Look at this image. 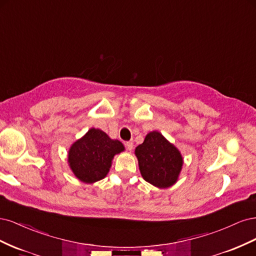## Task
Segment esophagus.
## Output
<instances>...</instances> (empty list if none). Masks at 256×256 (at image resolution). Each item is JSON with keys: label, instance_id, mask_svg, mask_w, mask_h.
I'll list each match as a JSON object with an SVG mask.
<instances>
[{"label": "esophagus", "instance_id": "1", "mask_svg": "<svg viewBox=\"0 0 256 256\" xmlns=\"http://www.w3.org/2000/svg\"><path fill=\"white\" fill-rule=\"evenodd\" d=\"M125 146H126V148L128 150H134V142H131V141H129V142H126L125 143Z\"/></svg>", "mask_w": 256, "mask_h": 256}]
</instances>
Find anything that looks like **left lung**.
<instances>
[{
    "label": "left lung",
    "instance_id": "obj_1",
    "mask_svg": "<svg viewBox=\"0 0 256 256\" xmlns=\"http://www.w3.org/2000/svg\"><path fill=\"white\" fill-rule=\"evenodd\" d=\"M136 156L146 182L158 188H168L176 182L182 166V157L158 131L145 136L144 142L136 148Z\"/></svg>",
    "mask_w": 256,
    "mask_h": 256
}]
</instances>
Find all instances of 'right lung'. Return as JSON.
Returning a JSON list of instances; mask_svg holds the SVG:
<instances>
[{"mask_svg": "<svg viewBox=\"0 0 256 256\" xmlns=\"http://www.w3.org/2000/svg\"><path fill=\"white\" fill-rule=\"evenodd\" d=\"M124 150L120 141L112 140L102 130L92 128L69 150V166L81 182L92 184L106 176L114 154Z\"/></svg>", "mask_w": 256, "mask_h": 256, "instance_id": "add662e5", "label": "right lung"}]
</instances>
